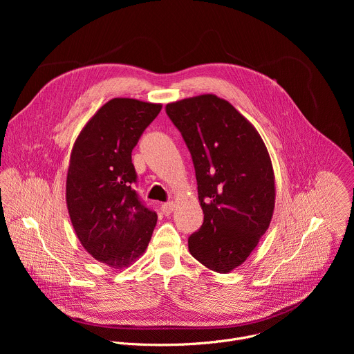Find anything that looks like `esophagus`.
<instances>
[{
	"instance_id": "obj_1",
	"label": "esophagus",
	"mask_w": 354,
	"mask_h": 354,
	"mask_svg": "<svg viewBox=\"0 0 354 354\" xmlns=\"http://www.w3.org/2000/svg\"><path fill=\"white\" fill-rule=\"evenodd\" d=\"M162 212H164V214H171L174 210H175V205H174V201H168V203H164L162 205Z\"/></svg>"
}]
</instances>
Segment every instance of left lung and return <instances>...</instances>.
I'll list each match as a JSON object with an SVG mask.
<instances>
[{
    "label": "left lung",
    "mask_w": 354,
    "mask_h": 354,
    "mask_svg": "<svg viewBox=\"0 0 354 354\" xmlns=\"http://www.w3.org/2000/svg\"><path fill=\"white\" fill-rule=\"evenodd\" d=\"M190 151L205 221L189 252L217 273L241 266L268 231L276 200L269 151L255 129L214 93L167 105Z\"/></svg>",
    "instance_id": "left-lung-1"
}]
</instances>
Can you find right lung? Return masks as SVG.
<instances>
[{"label": "right lung", "mask_w": 354, "mask_h": 354, "mask_svg": "<svg viewBox=\"0 0 354 354\" xmlns=\"http://www.w3.org/2000/svg\"><path fill=\"white\" fill-rule=\"evenodd\" d=\"M161 104L113 97L77 136L67 169L66 201L74 231L97 262L122 270L145 252L157 225L133 187L131 151Z\"/></svg>", "instance_id": "obj_1"}]
</instances>
